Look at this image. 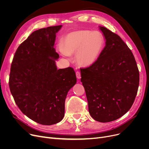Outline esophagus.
Masks as SVG:
<instances>
[{"instance_id": "1", "label": "esophagus", "mask_w": 149, "mask_h": 149, "mask_svg": "<svg viewBox=\"0 0 149 149\" xmlns=\"http://www.w3.org/2000/svg\"><path fill=\"white\" fill-rule=\"evenodd\" d=\"M76 76L78 79H81V74L79 71H77L76 72Z\"/></svg>"}]
</instances>
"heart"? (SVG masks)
Listing matches in <instances>:
<instances>
[{"label": "heart", "mask_w": 149, "mask_h": 149, "mask_svg": "<svg viewBox=\"0 0 149 149\" xmlns=\"http://www.w3.org/2000/svg\"><path fill=\"white\" fill-rule=\"evenodd\" d=\"M104 43V37L99 31L83 29L68 34L63 46L60 44L59 49L65 56L75 54L77 63L86 67L92 65L97 61Z\"/></svg>", "instance_id": "obj_1"}]
</instances>
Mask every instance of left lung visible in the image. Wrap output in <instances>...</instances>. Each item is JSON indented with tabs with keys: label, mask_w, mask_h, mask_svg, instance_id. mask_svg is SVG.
<instances>
[{
	"label": "left lung",
	"mask_w": 149,
	"mask_h": 149,
	"mask_svg": "<svg viewBox=\"0 0 149 149\" xmlns=\"http://www.w3.org/2000/svg\"><path fill=\"white\" fill-rule=\"evenodd\" d=\"M106 46L97 61L80 68L81 81L89 112L95 120L107 123L126 113L134 103L139 74L134 54L116 34L100 26Z\"/></svg>",
	"instance_id": "1"
}]
</instances>
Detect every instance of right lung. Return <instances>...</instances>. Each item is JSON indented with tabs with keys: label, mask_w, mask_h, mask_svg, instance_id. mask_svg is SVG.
<instances>
[{
	"label": "right lung",
	"mask_w": 149,
	"mask_h": 149,
	"mask_svg": "<svg viewBox=\"0 0 149 149\" xmlns=\"http://www.w3.org/2000/svg\"><path fill=\"white\" fill-rule=\"evenodd\" d=\"M62 26L35 31L22 42L11 65L9 86L20 110L34 121L52 125L62 120L67 93L77 82L71 67L57 69L54 48Z\"/></svg>",
	"instance_id": "right-lung-1"
}]
</instances>
